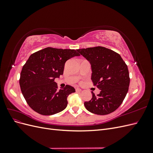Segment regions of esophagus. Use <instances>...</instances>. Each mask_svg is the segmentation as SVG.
<instances>
[{
  "label": "esophagus",
  "instance_id": "obj_1",
  "mask_svg": "<svg viewBox=\"0 0 153 153\" xmlns=\"http://www.w3.org/2000/svg\"><path fill=\"white\" fill-rule=\"evenodd\" d=\"M82 91V89H80V88H76V92H81Z\"/></svg>",
  "mask_w": 153,
  "mask_h": 153
}]
</instances>
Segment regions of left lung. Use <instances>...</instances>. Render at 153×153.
<instances>
[{"label": "left lung", "instance_id": "1", "mask_svg": "<svg viewBox=\"0 0 153 153\" xmlns=\"http://www.w3.org/2000/svg\"><path fill=\"white\" fill-rule=\"evenodd\" d=\"M91 65V80L101 90L95 96L92 91L90 101L84 105L90 112L107 115L117 110L128 91L129 75L128 66L121 55L103 47L78 49Z\"/></svg>", "mask_w": 153, "mask_h": 153}]
</instances>
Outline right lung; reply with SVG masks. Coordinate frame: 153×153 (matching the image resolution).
<instances>
[{"instance_id": "right-lung-1", "label": "right lung", "mask_w": 153, "mask_h": 153, "mask_svg": "<svg viewBox=\"0 0 153 153\" xmlns=\"http://www.w3.org/2000/svg\"><path fill=\"white\" fill-rule=\"evenodd\" d=\"M76 50L47 47L32 53L22 69L20 86L30 107L39 114L53 115L65 109L68 96L75 92L66 85L58 90L55 78L64 72L68 59L79 56Z\"/></svg>"}]
</instances>
